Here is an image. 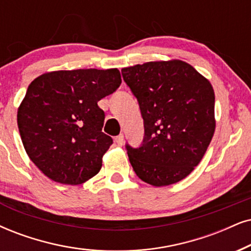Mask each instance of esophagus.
<instances>
[{
	"label": "esophagus",
	"instance_id": "obj_1",
	"mask_svg": "<svg viewBox=\"0 0 251 251\" xmlns=\"http://www.w3.org/2000/svg\"><path fill=\"white\" fill-rule=\"evenodd\" d=\"M115 142L118 146H123V144H124V135L123 134L117 135L116 138H115Z\"/></svg>",
	"mask_w": 251,
	"mask_h": 251
}]
</instances>
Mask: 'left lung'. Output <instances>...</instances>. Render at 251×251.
I'll use <instances>...</instances> for the list:
<instances>
[{"instance_id": "8db88e82", "label": "left lung", "mask_w": 251, "mask_h": 251, "mask_svg": "<svg viewBox=\"0 0 251 251\" xmlns=\"http://www.w3.org/2000/svg\"><path fill=\"white\" fill-rule=\"evenodd\" d=\"M144 118L141 147L126 145L136 176L153 186L185 178L201 163L215 131L214 90L182 60L122 69Z\"/></svg>"}]
</instances>
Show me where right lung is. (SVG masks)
<instances>
[{
	"instance_id": "add662e5",
	"label": "right lung",
	"mask_w": 251,
	"mask_h": 251,
	"mask_svg": "<svg viewBox=\"0 0 251 251\" xmlns=\"http://www.w3.org/2000/svg\"><path fill=\"white\" fill-rule=\"evenodd\" d=\"M120 83L117 68L55 71L31 82L17 125L25 151L44 175L78 185L100 173L113 141L102 132L105 115L97 103Z\"/></svg>"
}]
</instances>
